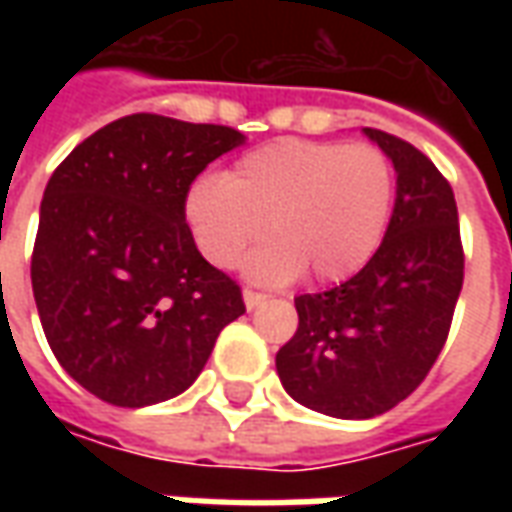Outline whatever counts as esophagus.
I'll list each match as a JSON object with an SVG mask.
<instances>
[{
    "instance_id": "34e87169",
    "label": "esophagus",
    "mask_w": 512,
    "mask_h": 512,
    "mask_svg": "<svg viewBox=\"0 0 512 512\" xmlns=\"http://www.w3.org/2000/svg\"><path fill=\"white\" fill-rule=\"evenodd\" d=\"M263 301H266V296H263V293H255V290H244V304H246V310H249V312L257 310V307H260Z\"/></svg>"
}]
</instances>
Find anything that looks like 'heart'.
I'll list each match as a JSON object with an SVG mask.
<instances>
[{
  "label": "heart",
  "instance_id": "obj_1",
  "mask_svg": "<svg viewBox=\"0 0 512 512\" xmlns=\"http://www.w3.org/2000/svg\"><path fill=\"white\" fill-rule=\"evenodd\" d=\"M395 202L392 161L373 145L277 139L249 150L224 178H200L183 219L202 257L233 268L263 224L271 244L244 263L260 285H288L310 271L345 282L373 260Z\"/></svg>",
  "mask_w": 512,
  "mask_h": 512
}]
</instances>
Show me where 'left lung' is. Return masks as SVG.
<instances>
[{
	"label": "left lung",
	"mask_w": 512,
	"mask_h": 512,
	"mask_svg": "<svg viewBox=\"0 0 512 512\" xmlns=\"http://www.w3.org/2000/svg\"><path fill=\"white\" fill-rule=\"evenodd\" d=\"M362 134L397 175L384 241L356 277L296 299L299 329L277 354L285 392L337 419L378 417L425 381L463 285L450 183L414 145L376 128Z\"/></svg>",
	"instance_id": "obj_1"
}]
</instances>
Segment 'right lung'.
I'll return each instance as SVG.
<instances>
[{
	"label": "right lung",
	"mask_w": 512,
	"mask_h": 512,
	"mask_svg": "<svg viewBox=\"0 0 512 512\" xmlns=\"http://www.w3.org/2000/svg\"><path fill=\"white\" fill-rule=\"evenodd\" d=\"M244 142L227 126L128 115L54 169L32 293L57 362L95 397L142 408L186 392L246 312L183 219L194 178Z\"/></svg>",
	"instance_id": "right-lung-1"
}]
</instances>
